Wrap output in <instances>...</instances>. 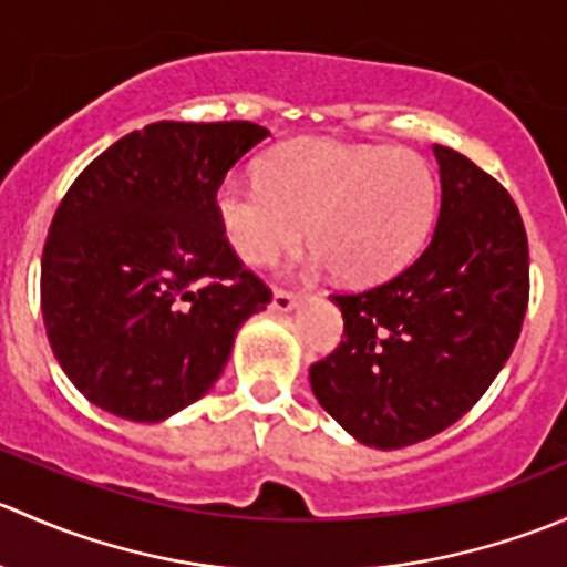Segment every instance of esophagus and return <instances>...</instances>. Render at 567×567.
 Segmentation results:
<instances>
[{
    "mask_svg": "<svg viewBox=\"0 0 567 567\" xmlns=\"http://www.w3.org/2000/svg\"><path fill=\"white\" fill-rule=\"evenodd\" d=\"M299 307V296H293L290 290H274L271 296V310L277 312H293Z\"/></svg>",
    "mask_w": 567,
    "mask_h": 567,
    "instance_id": "esophagus-1",
    "label": "esophagus"
}]
</instances>
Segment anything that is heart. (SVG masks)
Segmentation results:
<instances>
[{
    "mask_svg": "<svg viewBox=\"0 0 567 567\" xmlns=\"http://www.w3.org/2000/svg\"><path fill=\"white\" fill-rule=\"evenodd\" d=\"M436 181L422 156L390 147L296 140L271 151L262 177L230 175L216 216L233 251L266 266L293 249L310 225L312 266L346 282H379L425 241Z\"/></svg>",
    "mask_w": 567,
    "mask_h": 567,
    "instance_id": "heart-1",
    "label": "heart"
}]
</instances>
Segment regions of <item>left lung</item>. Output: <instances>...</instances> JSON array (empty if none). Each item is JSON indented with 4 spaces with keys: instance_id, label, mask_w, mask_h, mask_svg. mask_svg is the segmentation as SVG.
<instances>
[{
    "instance_id": "obj_1",
    "label": "left lung",
    "mask_w": 567,
    "mask_h": 567,
    "mask_svg": "<svg viewBox=\"0 0 567 567\" xmlns=\"http://www.w3.org/2000/svg\"><path fill=\"white\" fill-rule=\"evenodd\" d=\"M436 230L379 288L331 296L346 340L310 368L318 403L357 442L400 450L458 422L505 368L529 301L522 214L502 183L433 145Z\"/></svg>"
}]
</instances>
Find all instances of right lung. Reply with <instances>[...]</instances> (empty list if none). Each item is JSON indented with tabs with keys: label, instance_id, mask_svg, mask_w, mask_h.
<instances>
[{
	"label": "right lung",
	"instance_id": "right-lung-1",
	"mask_svg": "<svg viewBox=\"0 0 567 567\" xmlns=\"http://www.w3.org/2000/svg\"><path fill=\"white\" fill-rule=\"evenodd\" d=\"M268 136L255 123L162 120L106 147L56 208L40 307L56 362L99 409L164 422L225 370L271 301L221 233L216 192Z\"/></svg>",
	"mask_w": 567,
	"mask_h": 567
}]
</instances>
